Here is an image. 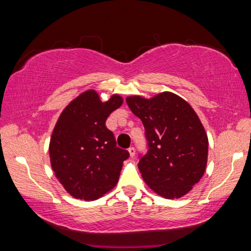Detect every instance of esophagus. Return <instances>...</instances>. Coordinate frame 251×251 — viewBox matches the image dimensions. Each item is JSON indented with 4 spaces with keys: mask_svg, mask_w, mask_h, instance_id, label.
<instances>
[{
    "mask_svg": "<svg viewBox=\"0 0 251 251\" xmlns=\"http://www.w3.org/2000/svg\"><path fill=\"white\" fill-rule=\"evenodd\" d=\"M128 151H129V155H130V157H134L135 156V148L134 147H129L128 148Z\"/></svg>",
    "mask_w": 251,
    "mask_h": 251,
    "instance_id": "obj_1",
    "label": "esophagus"
}]
</instances>
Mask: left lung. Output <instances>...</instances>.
Instances as JSON below:
<instances>
[{
	"mask_svg": "<svg viewBox=\"0 0 251 251\" xmlns=\"http://www.w3.org/2000/svg\"><path fill=\"white\" fill-rule=\"evenodd\" d=\"M126 103L145 128L147 151L138 157L144 180L165 198L184 196L207 165L208 138L197 114L181 97L168 92L151 100L127 97Z\"/></svg>",
	"mask_w": 251,
	"mask_h": 251,
	"instance_id": "8db88e82",
	"label": "left lung"
}]
</instances>
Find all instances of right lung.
I'll list each match as a JSON object with an SVG mask.
<instances>
[{
  "instance_id": "right-lung-1",
  "label": "right lung",
  "mask_w": 251,
  "mask_h": 251,
  "mask_svg": "<svg viewBox=\"0 0 251 251\" xmlns=\"http://www.w3.org/2000/svg\"><path fill=\"white\" fill-rule=\"evenodd\" d=\"M122 104L118 95L103 103L96 92L87 91L59 116L50 142V165L73 197L95 201L117 184L129 152L116 146L105 123Z\"/></svg>"
}]
</instances>
